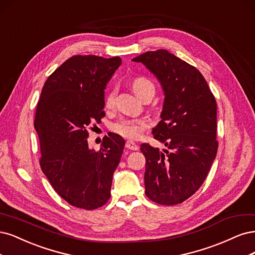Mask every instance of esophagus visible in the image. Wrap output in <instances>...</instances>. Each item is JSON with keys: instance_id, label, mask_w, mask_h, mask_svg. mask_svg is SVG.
<instances>
[{"instance_id": "1", "label": "esophagus", "mask_w": 255, "mask_h": 255, "mask_svg": "<svg viewBox=\"0 0 255 255\" xmlns=\"http://www.w3.org/2000/svg\"><path fill=\"white\" fill-rule=\"evenodd\" d=\"M125 147L128 150H137L138 149V146L132 141H127L125 144Z\"/></svg>"}]
</instances>
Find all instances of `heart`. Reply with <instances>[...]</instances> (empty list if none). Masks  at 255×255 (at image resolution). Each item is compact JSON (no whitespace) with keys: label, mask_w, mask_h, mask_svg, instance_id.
<instances>
[{"label":"heart","mask_w":255,"mask_h":255,"mask_svg":"<svg viewBox=\"0 0 255 255\" xmlns=\"http://www.w3.org/2000/svg\"><path fill=\"white\" fill-rule=\"evenodd\" d=\"M132 89L134 93L144 100L147 96H153L155 87L152 81L147 77H136L132 80ZM117 90L112 89L107 93L105 98L106 108L112 109L116 105ZM150 123L146 119H122L111 125V131L122 137L129 139H137L141 137L144 131L148 129Z\"/></svg>","instance_id":"1"}]
</instances>
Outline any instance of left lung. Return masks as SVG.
Returning a JSON list of instances; mask_svg holds the SVG:
<instances>
[{
  "instance_id": "1",
  "label": "left lung",
  "mask_w": 255,
  "mask_h": 255,
  "mask_svg": "<svg viewBox=\"0 0 255 255\" xmlns=\"http://www.w3.org/2000/svg\"><path fill=\"white\" fill-rule=\"evenodd\" d=\"M132 60L158 77L165 94L162 121L152 132L166 149L141 145L145 194L162 205L182 203L199 190L216 157L215 96L198 70L166 50L146 52Z\"/></svg>"
}]
</instances>
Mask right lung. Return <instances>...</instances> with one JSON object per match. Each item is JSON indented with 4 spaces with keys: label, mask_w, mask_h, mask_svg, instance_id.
I'll return each instance as SVG.
<instances>
[{
    "label": "right lung",
    "mask_w": 255,
    "mask_h": 255,
    "mask_svg": "<svg viewBox=\"0 0 255 255\" xmlns=\"http://www.w3.org/2000/svg\"><path fill=\"white\" fill-rule=\"evenodd\" d=\"M120 57L75 55L57 68L42 88L34 126L40 139L41 169L54 190L73 207L95 210L110 199L125 141L110 133L100 150L89 149L91 123H100L104 89Z\"/></svg>",
    "instance_id": "1"
}]
</instances>
